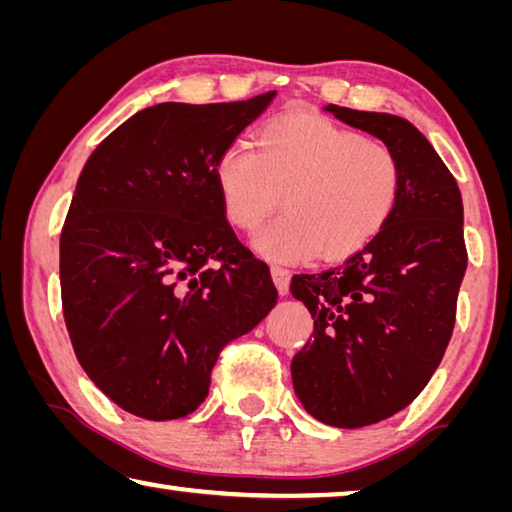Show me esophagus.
<instances>
[{
  "instance_id": "34e87169",
  "label": "esophagus",
  "mask_w": 512,
  "mask_h": 512,
  "mask_svg": "<svg viewBox=\"0 0 512 512\" xmlns=\"http://www.w3.org/2000/svg\"><path fill=\"white\" fill-rule=\"evenodd\" d=\"M271 278H273L275 289H278V294L287 296L289 294V271L282 269V266H271Z\"/></svg>"
}]
</instances>
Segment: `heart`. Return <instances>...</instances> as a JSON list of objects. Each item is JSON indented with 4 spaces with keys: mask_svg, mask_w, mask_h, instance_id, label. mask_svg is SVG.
Returning <instances> with one entry per match:
<instances>
[{
    "mask_svg": "<svg viewBox=\"0 0 512 512\" xmlns=\"http://www.w3.org/2000/svg\"><path fill=\"white\" fill-rule=\"evenodd\" d=\"M255 148L230 145L214 175L227 218L246 232L257 230L285 193L287 216L253 239L264 257H351L394 214L403 184L399 159L355 129L316 116H282L259 129Z\"/></svg>",
    "mask_w": 512,
    "mask_h": 512,
    "instance_id": "obj_1",
    "label": "heart"
}]
</instances>
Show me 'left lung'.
Masks as SVG:
<instances>
[{"label":"left lung","instance_id":"left-lung-1","mask_svg":"<svg viewBox=\"0 0 512 512\" xmlns=\"http://www.w3.org/2000/svg\"><path fill=\"white\" fill-rule=\"evenodd\" d=\"M337 120L383 141L403 184L387 225L344 264L294 275L314 332L291 360L307 415L362 428L417 399L440 367L467 269L460 189L419 129L392 113L328 104Z\"/></svg>","mask_w":512,"mask_h":512}]
</instances>
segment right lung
Listing matches in <instances>:
<instances>
[{"label": "right lung", "instance_id": "right-lung-1", "mask_svg": "<svg viewBox=\"0 0 512 512\" xmlns=\"http://www.w3.org/2000/svg\"><path fill=\"white\" fill-rule=\"evenodd\" d=\"M275 91L161 102L88 157L61 232V300L95 387L129 415H191L221 348L273 310L269 266L227 223L216 161Z\"/></svg>", "mask_w": 512, "mask_h": 512}]
</instances>
